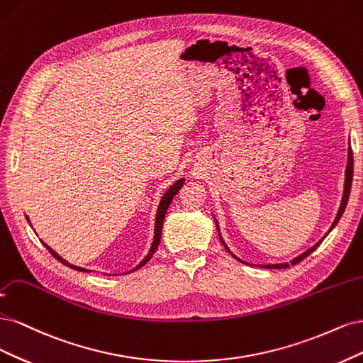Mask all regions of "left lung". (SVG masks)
I'll use <instances>...</instances> for the list:
<instances>
[{
	"instance_id": "1",
	"label": "left lung",
	"mask_w": 363,
	"mask_h": 363,
	"mask_svg": "<svg viewBox=\"0 0 363 363\" xmlns=\"http://www.w3.org/2000/svg\"><path fill=\"white\" fill-rule=\"evenodd\" d=\"M352 181H353V152H352V149L348 150V164H347V170H345V189H344V196H342V202H341V208H339V211H337V214H336V218H335V221H333V225H332V228H330V230L336 226V223L339 221V218H341V216L344 214V211H345V206H347V202H348V197H350V190H352ZM329 230V232H330ZM327 232V233H329ZM325 233V235H327ZM324 235V237H325ZM324 238H321V241H323ZM321 241H318L317 244L313 245V247H311V249H308L305 253H301L300 256H297L296 259H292L291 261V265H296V264H298L300 261H303L306 258V256H309L315 249L318 247V245L321 244ZM223 242V241H221ZM237 258V256H235ZM240 262H242L241 259H238ZM289 267V264L288 262H285V264H268V265H264V268H288Z\"/></svg>"
}]
</instances>
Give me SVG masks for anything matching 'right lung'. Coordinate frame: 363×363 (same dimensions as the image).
I'll use <instances>...</instances> for the list:
<instances>
[{
  "mask_svg": "<svg viewBox=\"0 0 363 363\" xmlns=\"http://www.w3.org/2000/svg\"><path fill=\"white\" fill-rule=\"evenodd\" d=\"M182 184H184V179H178L177 182H174L170 189L166 191V194L162 196V199H161V202H160V206H158V211H157V218H155V237H154V242H152V247H150V250H149V253H147V256L146 258L140 262L133 272H135V270H138L140 267H143L146 262H149L150 261V258L152 256H154V253H155V250L158 249V244H160V240H161V229H162V221H164V217H166V213H167V208H169V205H170V202H172V199L177 196V193L181 190V186H182ZM45 247L50 250V253L54 256V258L57 259V261H60L62 264H65L66 267H71V268H74V270H78V272H87V270H84V268H79V267H77V265H71V264H67L65 259H62L60 256H58L51 247H48V245L45 244Z\"/></svg>",
  "mask_w": 363,
  "mask_h": 363,
  "instance_id": "1",
  "label": "right lung"
}]
</instances>
